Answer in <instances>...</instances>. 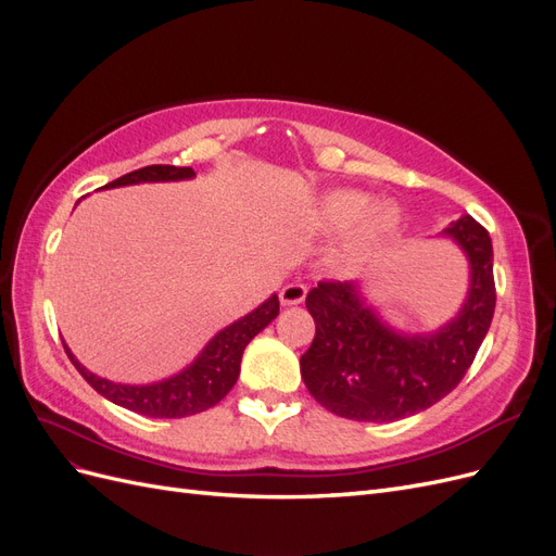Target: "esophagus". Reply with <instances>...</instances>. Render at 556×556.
<instances>
[{
    "label": "esophagus",
    "mask_w": 556,
    "mask_h": 556,
    "mask_svg": "<svg viewBox=\"0 0 556 556\" xmlns=\"http://www.w3.org/2000/svg\"><path fill=\"white\" fill-rule=\"evenodd\" d=\"M306 299V285L304 282H290L280 290V304L282 306H296Z\"/></svg>",
    "instance_id": "34e87169"
}]
</instances>
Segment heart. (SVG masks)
<instances>
[{
    "label": "heart",
    "instance_id": "b5f03b06",
    "mask_svg": "<svg viewBox=\"0 0 556 556\" xmlns=\"http://www.w3.org/2000/svg\"><path fill=\"white\" fill-rule=\"evenodd\" d=\"M319 223L327 231L343 233L355 227L345 250L348 262H357L396 229L399 215L392 206L371 211V199L355 190H336L319 206Z\"/></svg>",
    "mask_w": 556,
    "mask_h": 556
}]
</instances>
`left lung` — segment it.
<instances>
[{"mask_svg":"<svg viewBox=\"0 0 556 556\" xmlns=\"http://www.w3.org/2000/svg\"><path fill=\"white\" fill-rule=\"evenodd\" d=\"M443 233L466 252L470 288L459 315L439 331L406 336L387 327L355 282L319 280L308 292L315 339L299 364L319 406L357 422H394L462 382L494 317V250L490 231L470 215Z\"/></svg>","mask_w":556,"mask_h":556,"instance_id":"8db88e82","label":"left lung"}]
</instances>
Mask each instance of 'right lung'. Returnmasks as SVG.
I'll return each instance as SVG.
<instances>
[{"instance_id": "right-lung-1", "label": "right lung", "mask_w": 556, "mask_h": 556, "mask_svg": "<svg viewBox=\"0 0 556 556\" xmlns=\"http://www.w3.org/2000/svg\"><path fill=\"white\" fill-rule=\"evenodd\" d=\"M192 176L194 172L190 166L150 164V166H143V169L121 176L117 180L104 185V188H121V185H134V182L185 180ZM278 311H280V304H278V296L274 294L271 299H266L260 308L237 319L233 325L225 327L220 333H215L208 341V345L201 350V355L185 368V371L153 384H121V382H111L106 378H99L90 374L88 368L72 355V350L66 345H64V352L76 366V371L88 380L92 390L102 394L104 399L113 401L115 406H123L127 410L148 415V417H188L206 408H213L215 403H220L227 396L231 387L237 384L245 345L255 339L268 323H271V319L278 315Z\"/></svg>"}]
</instances>
